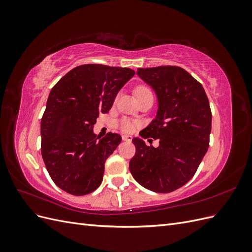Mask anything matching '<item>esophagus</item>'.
I'll return each instance as SVG.
<instances>
[{
	"mask_svg": "<svg viewBox=\"0 0 252 252\" xmlns=\"http://www.w3.org/2000/svg\"><path fill=\"white\" fill-rule=\"evenodd\" d=\"M122 139H123V141H131L132 136L128 135V134H123V135H122Z\"/></svg>",
	"mask_w": 252,
	"mask_h": 252,
	"instance_id": "34e87169",
	"label": "esophagus"
}]
</instances>
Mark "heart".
<instances>
[{
  "label": "heart",
  "mask_w": 252,
  "mask_h": 252,
  "mask_svg": "<svg viewBox=\"0 0 252 252\" xmlns=\"http://www.w3.org/2000/svg\"><path fill=\"white\" fill-rule=\"evenodd\" d=\"M135 94L136 96H138V98L144 96V95H148V94H152V91L146 87V86H140L135 89ZM138 125L136 123H133V122H131L130 120L128 119H123L120 121L119 123V128L121 129L122 131L124 132H131L133 131L134 127Z\"/></svg>",
  "instance_id": "b5f03b06"
}]
</instances>
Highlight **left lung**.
Returning <instances> with one entry per match:
<instances>
[{"label": "left lung", "mask_w": 252, "mask_h": 252, "mask_svg": "<svg viewBox=\"0 0 252 252\" xmlns=\"http://www.w3.org/2000/svg\"><path fill=\"white\" fill-rule=\"evenodd\" d=\"M136 73L155 89L158 100L157 118L140 135L158 140L159 146L133 139L135 155L129 169L143 187L168 193L192 179L208 150L209 101L202 84L181 67L138 68Z\"/></svg>", "instance_id": "left-lung-1"}]
</instances>
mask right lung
I'll return each mask as SVG.
<instances>
[{
  "mask_svg": "<svg viewBox=\"0 0 252 252\" xmlns=\"http://www.w3.org/2000/svg\"><path fill=\"white\" fill-rule=\"evenodd\" d=\"M134 73L130 68L86 64L52 87L41 121V151L51 180L64 191L85 195L101 185L106 159L122 138L108 132L100 139L93 129Z\"/></svg>",
  "mask_w": 252,
  "mask_h": 252,
  "instance_id": "right-lung-1",
  "label": "right lung"
}]
</instances>
